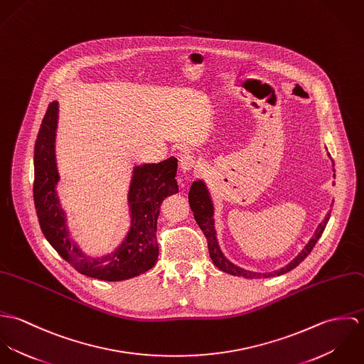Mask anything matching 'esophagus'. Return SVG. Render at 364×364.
Returning <instances> with one entry per match:
<instances>
[{"label": "esophagus", "instance_id": "obj_1", "mask_svg": "<svg viewBox=\"0 0 364 364\" xmlns=\"http://www.w3.org/2000/svg\"><path fill=\"white\" fill-rule=\"evenodd\" d=\"M179 165H181V169L182 171H191L195 168L196 165V158L192 156L191 153H186L183 151L181 156H179Z\"/></svg>", "mask_w": 364, "mask_h": 364}]
</instances>
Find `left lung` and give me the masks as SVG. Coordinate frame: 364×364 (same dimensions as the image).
<instances>
[{
  "instance_id": "obj_1",
  "label": "left lung",
  "mask_w": 364,
  "mask_h": 364,
  "mask_svg": "<svg viewBox=\"0 0 364 364\" xmlns=\"http://www.w3.org/2000/svg\"><path fill=\"white\" fill-rule=\"evenodd\" d=\"M333 176H335V173H333ZM188 198H189V205H191V208L193 211L195 220L199 224L200 230L203 231V234H205V237L208 240V254H210V258L213 260V263L218 269L225 272V273H230V274H234V276H242V277H247V279H259V277L280 276L283 273L290 272L296 266H299V263H301L303 260L309 257V254L311 252L312 248L315 247L316 241L322 235V232H323V230L326 227V223L329 220V214H326L323 221L316 227L315 234H314L311 240L309 241V244L304 247V250L294 259L291 260L289 264H286L284 267H282L279 270H273V272H267V273H257V272L245 270L242 267L235 266L234 263H231L230 260L227 259L223 255V252L220 251V247H218V242H217V238H215V230H214L213 203H211L208 188L203 183V181H195L192 183V188H191V192H189Z\"/></svg>"
}]
</instances>
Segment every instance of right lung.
<instances>
[{
    "mask_svg": "<svg viewBox=\"0 0 364 364\" xmlns=\"http://www.w3.org/2000/svg\"><path fill=\"white\" fill-rule=\"evenodd\" d=\"M58 104L48 106L35 143L33 200L41 228L53 248L81 274L106 282L126 280L156 266L158 259L156 218L162 200L178 193L175 179L178 159L144 164L134 168L129 191L132 227L114 252L104 258L87 257L70 238L65 214L55 193L58 172L55 166L54 140Z\"/></svg>",
    "mask_w": 364,
    "mask_h": 364,
    "instance_id": "right-lung-1",
    "label": "right lung"
}]
</instances>
